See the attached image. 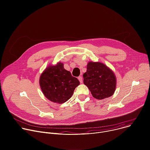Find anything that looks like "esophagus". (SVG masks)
<instances>
[{"label": "esophagus", "instance_id": "1", "mask_svg": "<svg viewBox=\"0 0 150 150\" xmlns=\"http://www.w3.org/2000/svg\"><path fill=\"white\" fill-rule=\"evenodd\" d=\"M78 79H79V82H80L81 83H83V78H82V76H78Z\"/></svg>", "mask_w": 150, "mask_h": 150}]
</instances>
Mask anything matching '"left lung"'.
I'll use <instances>...</instances> for the list:
<instances>
[{"instance_id":"8db88e82","label":"left lung","mask_w":150,"mask_h":150,"mask_svg":"<svg viewBox=\"0 0 150 150\" xmlns=\"http://www.w3.org/2000/svg\"><path fill=\"white\" fill-rule=\"evenodd\" d=\"M83 77L84 84L88 88L92 96L97 99L110 97L115 90V74L102 63L89 62Z\"/></svg>"}]
</instances>
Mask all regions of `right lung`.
Returning <instances> with one entry per match:
<instances>
[{
    "label": "right lung",
    "mask_w": 150,
    "mask_h": 150,
    "mask_svg": "<svg viewBox=\"0 0 150 150\" xmlns=\"http://www.w3.org/2000/svg\"><path fill=\"white\" fill-rule=\"evenodd\" d=\"M39 84L48 100L63 103L72 97L79 81L69 71L64 69L63 63L59 62L55 66L50 65L46 68L40 76Z\"/></svg>",
    "instance_id": "right-lung-1"
}]
</instances>
